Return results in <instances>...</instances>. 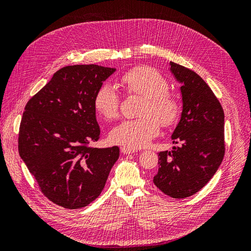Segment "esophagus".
<instances>
[{"label":"esophagus","instance_id":"34e87169","mask_svg":"<svg viewBox=\"0 0 251 251\" xmlns=\"http://www.w3.org/2000/svg\"><path fill=\"white\" fill-rule=\"evenodd\" d=\"M120 150H121V153H123V154H126V155H127V154H133V153H135V150L128 149V148H125V147H123V148H121Z\"/></svg>","mask_w":251,"mask_h":251}]
</instances>
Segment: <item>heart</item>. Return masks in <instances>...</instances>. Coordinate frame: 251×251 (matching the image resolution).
Returning a JSON list of instances; mask_svg holds the SVG:
<instances>
[{
    "label": "heart",
    "mask_w": 251,
    "mask_h": 251,
    "mask_svg": "<svg viewBox=\"0 0 251 251\" xmlns=\"http://www.w3.org/2000/svg\"><path fill=\"white\" fill-rule=\"evenodd\" d=\"M118 86L127 95L144 97L140 110L141 117L125 120L111 132V140L132 150L148 144L159 132V124L170 127L177 124L180 116V103L169 91V83L162 74L154 68L138 66L121 75ZM96 112L107 120L118 117L120 97L111 85L104 83L94 96Z\"/></svg>",
    "instance_id": "b5f03b06"
}]
</instances>
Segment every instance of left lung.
<instances>
[{
	"instance_id": "1",
	"label": "left lung",
	"mask_w": 251,
	"mask_h": 251,
	"mask_svg": "<svg viewBox=\"0 0 251 251\" xmlns=\"http://www.w3.org/2000/svg\"><path fill=\"white\" fill-rule=\"evenodd\" d=\"M170 70L181 83L182 113L172 134L173 151L159 153V169L154 184L175 199L199 192L222 163L224 112L208 85L196 72L176 63Z\"/></svg>"
}]
</instances>
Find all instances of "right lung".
<instances>
[{
    "label": "right lung",
    "instance_id": "1",
    "mask_svg": "<svg viewBox=\"0 0 251 251\" xmlns=\"http://www.w3.org/2000/svg\"><path fill=\"white\" fill-rule=\"evenodd\" d=\"M116 71L67 66L31 97L19 132V153L42 193L59 206L85 207L100 195L119 148L89 147L100 137L94 96Z\"/></svg>",
    "mask_w": 251,
    "mask_h": 251
}]
</instances>
